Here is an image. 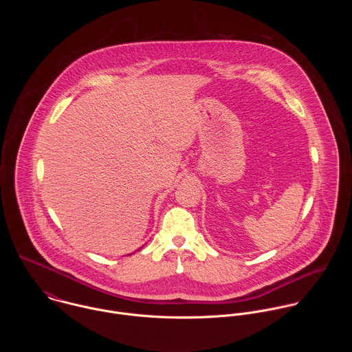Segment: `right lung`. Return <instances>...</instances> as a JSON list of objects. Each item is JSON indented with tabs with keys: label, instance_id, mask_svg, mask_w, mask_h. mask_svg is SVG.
Returning <instances> with one entry per match:
<instances>
[{
	"label": "right lung",
	"instance_id": "right-lung-1",
	"mask_svg": "<svg viewBox=\"0 0 352 352\" xmlns=\"http://www.w3.org/2000/svg\"><path fill=\"white\" fill-rule=\"evenodd\" d=\"M141 248H142V247H141ZM141 248H140V250H141ZM140 250H138V251H140Z\"/></svg>",
	"mask_w": 352,
	"mask_h": 352
}]
</instances>
